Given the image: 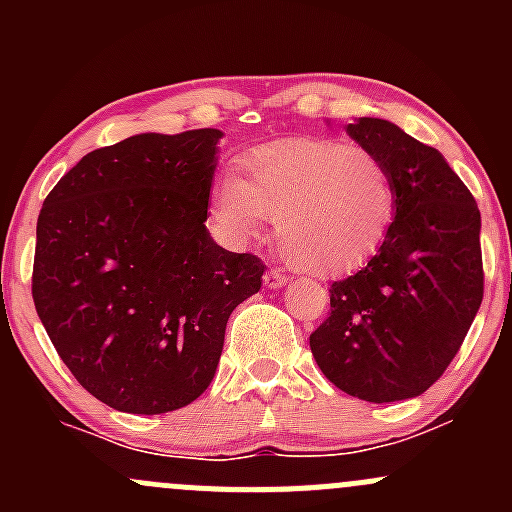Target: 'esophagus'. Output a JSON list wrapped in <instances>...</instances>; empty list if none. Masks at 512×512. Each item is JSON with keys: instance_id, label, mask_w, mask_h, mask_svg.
<instances>
[{"instance_id": "1", "label": "esophagus", "mask_w": 512, "mask_h": 512, "mask_svg": "<svg viewBox=\"0 0 512 512\" xmlns=\"http://www.w3.org/2000/svg\"><path fill=\"white\" fill-rule=\"evenodd\" d=\"M262 280H265L267 289H280V287L287 285V275H282L280 270H267Z\"/></svg>"}]
</instances>
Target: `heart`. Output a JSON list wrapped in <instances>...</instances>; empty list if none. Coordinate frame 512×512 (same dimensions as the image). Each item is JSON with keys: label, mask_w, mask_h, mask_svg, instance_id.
<instances>
[{"label": "heart", "mask_w": 512, "mask_h": 512, "mask_svg": "<svg viewBox=\"0 0 512 512\" xmlns=\"http://www.w3.org/2000/svg\"><path fill=\"white\" fill-rule=\"evenodd\" d=\"M240 173L242 178L223 175L210 198L223 235L247 242L272 218L282 255L309 275L356 270L394 225V173L364 146L285 138L242 158Z\"/></svg>", "instance_id": "b5f03b06"}]
</instances>
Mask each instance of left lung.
<instances>
[{
	"label": "left lung",
	"instance_id": "1",
	"mask_svg": "<svg viewBox=\"0 0 512 512\" xmlns=\"http://www.w3.org/2000/svg\"><path fill=\"white\" fill-rule=\"evenodd\" d=\"M347 133L386 160L399 203L379 252L329 289L309 347L349 396L414 399L441 379L483 302L480 210L446 158L394 123L359 118Z\"/></svg>",
	"mask_w": 512,
	"mask_h": 512
}]
</instances>
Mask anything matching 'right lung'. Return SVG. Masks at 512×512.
<instances>
[{
	"label": "right lung",
	"mask_w": 512,
	"mask_h": 512,
	"mask_svg": "<svg viewBox=\"0 0 512 512\" xmlns=\"http://www.w3.org/2000/svg\"><path fill=\"white\" fill-rule=\"evenodd\" d=\"M223 133H141L86 153L44 200L32 297L61 361L116 411L168 414L213 381L260 257L210 237Z\"/></svg>",
	"instance_id": "1"
}]
</instances>
